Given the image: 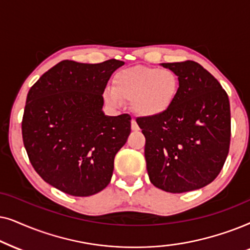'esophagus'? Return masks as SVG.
<instances>
[{"label": "esophagus", "mask_w": 250, "mask_h": 250, "mask_svg": "<svg viewBox=\"0 0 250 250\" xmlns=\"http://www.w3.org/2000/svg\"><path fill=\"white\" fill-rule=\"evenodd\" d=\"M131 129L134 131H138L139 130V127H138L137 122H136L135 120H131Z\"/></svg>", "instance_id": "34e87169"}]
</instances>
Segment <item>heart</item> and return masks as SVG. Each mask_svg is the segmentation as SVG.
<instances>
[{
    "mask_svg": "<svg viewBox=\"0 0 250 250\" xmlns=\"http://www.w3.org/2000/svg\"><path fill=\"white\" fill-rule=\"evenodd\" d=\"M114 85L104 90V98L112 107H121L123 98L130 99L136 114L155 118L165 114L174 104L179 88L177 75L170 69L156 67L125 68L114 76Z\"/></svg>",
    "mask_w": 250,
    "mask_h": 250,
    "instance_id": "1",
    "label": "heart"
}]
</instances>
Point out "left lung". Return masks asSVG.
I'll return each instance as SVG.
<instances>
[{
    "label": "left lung",
    "instance_id": "1",
    "mask_svg": "<svg viewBox=\"0 0 250 250\" xmlns=\"http://www.w3.org/2000/svg\"><path fill=\"white\" fill-rule=\"evenodd\" d=\"M179 88L165 114L138 118L145 136L149 181L170 193L194 191L221 172L231 138L229 102L219 82L198 62H164Z\"/></svg>",
    "mask_w": 250,
    "mask_h": 250
}]
</instances>
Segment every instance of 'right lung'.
Segmentation results:
<instances>
[{
  "mask_svg": "<svg viewBox=\"0 0 250 250\" xmlns=\"http://www.w3.org/2000/svg\"><path fill=\"white\" fill-rule=\"evenodd\" d=\"M125 62L62 61L29 89L21 123L29 161L42 179L74 197L111 182L114 158L131 131L128 114L105 115V86Z\"/></svg>",
  "mask_w": 250,
  "mask_h": 250,
  "instance_id": "1",
  "label": "right lung"
}]
</instances>
